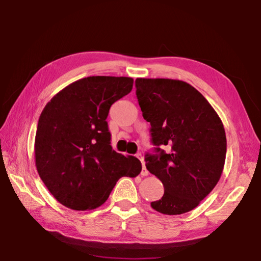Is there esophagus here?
<instances>
[{"label": "esophagus", "instance_id": "1", "mask_svg": "<svg viewBox=\"0 0 261 261\" xmlns=\"http://www.w3.org/2000/svg\"><path fill=\"white\" fill-rule=\"evenodd\" d=\"M136 156L139 159L140 162H141V166H143V169H141V175H143V176H147V175H148V170L146 169V166H145V161H144L143 155H141V154H137Z\"/></svg>", "mask_w": 261, "mask_h": 261}]
</instances>
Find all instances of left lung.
<instances>
[{"label": "left lung", "mask_w": 261, "mask_h": 261, "mask_svg": "<svg viewBox=\"0 0 261 261\" xmlns=\"http://www.w3.org/2000/svg\"><path fill=\"white\" fill-rule=\"evenodd\" d=\"M136 94L151 123L154 153L146 168L165 188L151 206L162 214L190 212L215 188L227 153L226 132L219 115L190 84L165 78H137ZM167 146L168 152L160 149Z\"/></svg>", "instance_id": "1"}]
</instances>
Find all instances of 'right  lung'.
<instances>
[{
  "mask_svg": "<svg viewBox=\"0 0 261 261\" xmlns=\"http://www.w3.org/2000/svg\"><path fill=\"white\" fill-rule=\"evenodd\" d=\"M130 77L92 76L59 92L39 117L35 166L49 192L71 210H93L108 199L123 176L136 177L141 163L115 152L107 116L129 94Z\"/></svg>",
  "mask_w": 261,
  "mask_h": 261,
  "instance_id": "right-lung-1",
  "label": "right lung"
}]
</instances>
